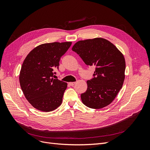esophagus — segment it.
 <instances>
[{
  "label": "esophagus",
  "instance_id": "1",
  "mask_svg": "<svg viewBox=\"0 0 150 150\" xmlns=\"http://www.w3.org/2000/svg\"><path fill=\"white\" fill-rule=\"evenodd\" d=\"M69 85H70V86H73L76 84V82H71V83H69Z\"/></svg>",
  "mask_w": 150,
  "mask_h": 150
}]
</instances>
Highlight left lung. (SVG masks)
I'll use <instances>...</instances> for the list:
<instances>
[{
  "mask_svg": "<svg viewBox=\"0 0 150 150\" xmlns=\"http://www.w3.org/2000/svg\"><path fill=\"white\" fill-rule=\"evenodd\" d=\"M86 65L95 66L88 89L81 94L86 106L101 109L114 100L122 88L126 68L123 55L109 40L94 38L80 40L72 48Z\"/></svg>",
  "mask_w": 150,
  "mask_h": 150,
  "instance_id": "obj_1",
  "label": "left lung"
}]
</instances>
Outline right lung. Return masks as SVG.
I'll return each mask as SVG.
<instances>
[{
  "label": "right lung",
  "mask_w": 150,
  "mask_h": 150,
  "mask_svg": "<svg viewBox=\"0 0 150 150\" xmlns=\"http://www.w3.org/2000/svg\"><path fill=\"white\" fill-rule=\"evenodd\" d=\"M71 42L40 45L29 53L22 65L19 75L21 89L29 103L38 110L49 112L59 106L67 83L54 79L61 57Z\"/></svg>",
  "instance_id": "add662e5"
}]
</instances>
